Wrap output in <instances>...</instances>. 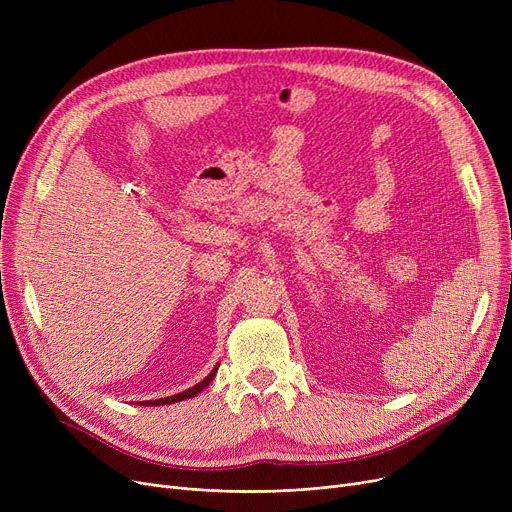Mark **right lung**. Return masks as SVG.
Wrapping results in <instances>:
<instances>
[{"label": "right lung", "instance_id": "obj_1", "mask_svg": "<svg viewBox=\"0 0 512 512\" xmlns=\"http://www.w3.org/2000/svg\"><path fill=\"white\" fill-rule=\"evenodd\" d=\"M215 371H218V367H213V371L207 375V378H205L203 382H199L197 386L188 388V390H184V392H180V394H174V396H168V398H159V400H145V402H141V405H147V407H149V405H151V407H157V405H172V402H178V400H184V398H193V396H197L203 388H207V386L211 384Z\"/></svg>", "mask_w": 512, "mask_h": 512}]
</instances>
